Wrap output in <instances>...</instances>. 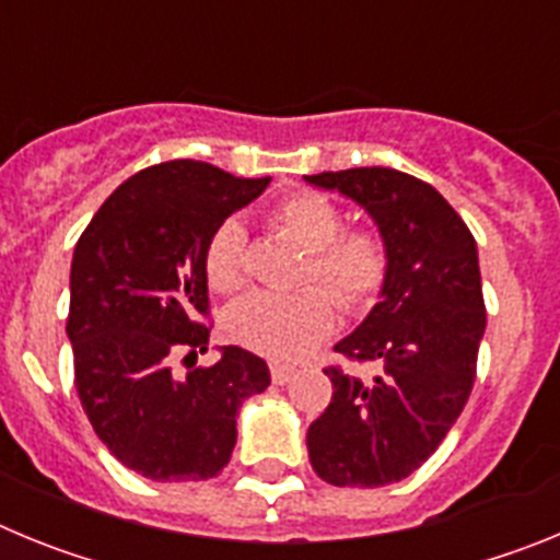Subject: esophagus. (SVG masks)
Returning <instances> with one entry per match:
<instances>
[{"label": "esophagus", "mask_w": 560, "mask_h": 560, "mask_svg": "<svg viewBox=\"0 0 560 560\" xmlns=\"http://www.w3.org/2000/svg\"><path fill=\"white\" fill-rule=\"evenodd\" d=\"M291 378H294V368H289V364H271V381H275V384L283 387Z\"/></svg>", "instance_id": "1"}]
</instances>
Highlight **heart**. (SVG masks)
<instances>
[{
    "instance_id": "heart-1",
    "label": "heart",
    "mask_w": 560,
    "mask_h": 560,
    "mask_svg": "<svg viewBox=\"0 0 560 560\" xmlns=\"http://www.w3.org/2000/svg\"><path fill=\"white\" fill-rule=\"evenodd\" d=\"M271 221L305 252L300 283H323L335 296L316 285L294 294L260 291L232 305L224 328L235 345L252 353L294 361L330 334L334 300L348 314L373 305L387 280V249L373 230H341L339 207L319 192H294L275 207ZM205 275L221 294L246 285V232L237 221L226 219L212 230Z\"/></svg>"
}]
</instances>
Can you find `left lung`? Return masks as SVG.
Masks as SVG:
<instances>
[{
    "instance_id": "left-lung-1",
    "label": "left lung",
    "mask_w": 560,
    "mask_h": 560,
    "mask_svg": "<svg viewBox=\"0 0 560 560\" xmlns=\"http://www.w3.org/2000/svg\"><path fill=\"white\" fill-rule=\"evenodd\" d=\"M305 182L364 207L387 249V280L364 323L336 345L378 361L373 381L328 368V409L308 427L314 471L339 488H381L418 471L457 423L485 334L477 241L432 185L393 167Z\"/></svg>"
}]
</instances>
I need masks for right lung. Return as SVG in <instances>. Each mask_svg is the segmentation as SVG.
I'll list each match as a JSON object with an SVG mask.
<instances>
[{
	"mask_svg": "<svg viewBox=\"0 0 560 560\" xmlns=\"http://www.w3.org/2000/svg\"><path fill=\"white\" fill-rule=\"evenodd\" d=\"M207 162L173 160L122 182L89 221L69 271L75 389L103 446L153 482H199L230 463L237 409L271 384L260 355L207 353L205 249L212 230L269 187Z\"/></svg>",
	"mask_w": 560,
	"mask_h": 560,
	"instance_id": "right-lung-1",
	"label": "right lung"
}]
</instances>
